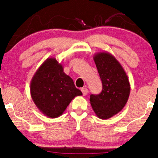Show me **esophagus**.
<instances>
[{"mask_svg":"<svg viewBox=\"0 0 158 158\" xmlns=\"http://www.w3.org/2000/svg\"><path fill=\"white\" fill-rule=\"evenodd\" d=\"M81 91L82 94H83L84 96H86V95L87 94V93H88V89H87V88H86V87H83V88H81Z\"/></svg>","mask_w":158,"mask_h":158,"instance_id":"obj_1","label":"esophagus"}]
</instances>
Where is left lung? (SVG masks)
Returning <instances> with one entry per match:
<instances>
[{
    "mask_svg": "<svg viewBox=\"0 0 158 158\" xmlns=\"http://www.w3.org/2000/svg\"><path fill=\"white\" fill-rule=\"evenodd\" d=\"M94 61L102 83L99 94H91L90 103L99 118L107 119L125 106L130 93V84L119 62L108 52H98Z\"/></svg>",
    "mask_w": 158,
    "mask_h": 158,
    "instance_id": "obj_1",
    "label": "left lung"
}]
</instances>
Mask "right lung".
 Listing matches in <instances>:
<instances>
[{"label": "right lung", "instance_id": "obj_1", "mask_svg": "<svg viewBox=\"0 0 158 158\" xmlns=\"http://www.w3.org/2000/svg\"><path fill=\"white\" fill-rule=\"evenodd\" d=\"M30 91L35 106L49 118L61 116L75 97L82 95L73 79L64 72L61 64L53 57L46 59L35 72Z\"/></svg>", "mask_w": 158, "mask_h": 158}]
</instances>
